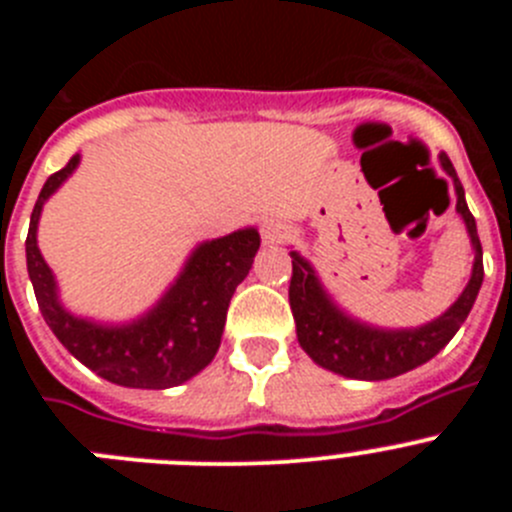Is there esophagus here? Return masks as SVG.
<instances>
[{
	"instance_id": "1",
	"label": "esophagus",
	"mask_w": 512,
	"mask_h": 512,
	"mask_svg": "<svg viewBox=\"0 0 512 512\" xmlns=\"http://www.w3.org/2000/svg\"><path fill=\"white\" fill-rule=\"evenodd\" d=\"M287 225L277 223V220H266L264 225H261V241L266 243V246H277V243L287 241Z\"/></svg>"
}]
</instances>
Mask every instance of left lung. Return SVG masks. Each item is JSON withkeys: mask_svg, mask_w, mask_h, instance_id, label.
Segmentation results:
<instances>
[{"mask_svg": "<svg viewBox=\"0 0 512 512\" xmlns=\"http://www.w3.org/2000/svg\"><path fill=\"white\" fill-rule=\"evenodd\" d=\"M443 171L454 179L456 212L464 217L469 241L474 248L472 279L459 295V300L443 312L441 318L420 328L384 330L354 320L341 310L320 284L318 274L307 259L292 251V279H289V307L295 315L297 341L305 354L328 372H336L348 379H392L410 372L415 366L431 361L467 320L474 300L479 295L485 266H482V243L477 235V223L464 200V187L456 176L454 164L446 153L438 156Z\"/></svg>", "mask_w": 512, "mask_h": 512, "instance_id": "obj_1", "label": "left lung"}]
</instances>
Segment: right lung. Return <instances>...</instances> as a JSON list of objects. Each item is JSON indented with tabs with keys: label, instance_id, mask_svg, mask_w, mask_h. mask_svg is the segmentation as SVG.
Segmentation results:
<instances>
[{
	"label": "right lung",
	"instance_id": "right-lung-1",
	"mask_svg": "<svg viewBox=\"0 0 512 512\" xmlns=\"http://www.w3.org/2000/svg\"><path fill=\"white\" fill-rule=\"evenodd\" d=\"M79 166V153L48 176L30 215L25 253L27 274L40 312L58 341L94 374L120 387L166 390L200 374L215 359L235 287L246 279L261 246L256 228L200 243L182 274L158 305L128 325H99L71 315L58 300L51 266L38 248V220L45 200Z\"/></svg>",
	"mask_w": 512,
	"mask_h": 512
}]
</instances>
